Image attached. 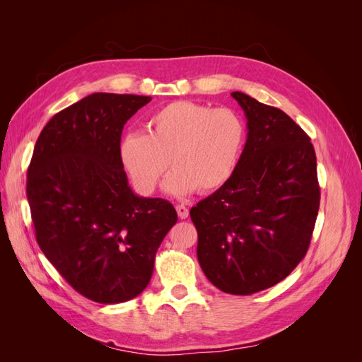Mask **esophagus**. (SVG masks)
I'll return each mask as SVG.
<instances>
[{
    "instance_id": "obj_1",
    "label": "esophagus",
    "mask_w": 362,
    "mask_h": 362,
    "mask_svg": "<svg viewBox=\"0 0 362 362\" xmlns=\"http://www.w3.org/2000/svg\"><path fill=\"white\" fill-rule=\"evenodd\" d=\"M175 208H177V213H178L180 218H187V217H189V208L185 206V205L178 204Z\"/></svg>"
}]
</instances>
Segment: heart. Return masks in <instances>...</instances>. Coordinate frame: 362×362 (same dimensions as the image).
<instances>
[{
	"mask_svg": "<svg viewBox=\"0 0 362 362\" xmlns=\"http://www.w3.org/2000/svg\"><path fill=\"white\" fill-rule=\"evenodd\" d=\"M243 144L245 125L231 108L175 101L151 116L148 134L124 136L119 157L140 193L154 192L170 164L169 193H206L231 178Z\"/></svg>",
	"mask_w": 362,
	"mask_h": 362,
	"instance_id": "heart-1",
	"label": "heart"
}]
</instances>
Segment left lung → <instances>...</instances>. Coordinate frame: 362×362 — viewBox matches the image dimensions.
Wrapping results in <instances>:
<instances>
[{"label": "left lung", "mask_w": 362, "mask_h": 362, "mask_svg": "<svg viewBox=\"0 0 362 362\" xmlns=\"http://www.w3.org/2000/svg\"><path fill=\"white\" fill-rule=\"evenodd\" d=\"M231 96L247 119L234 173L192 206L198 261L214 287L247 296L286 279L308 250L320 187L310 137L276 107Z\"/></svg>", "instance_id": "obj_1"}]
</instances>
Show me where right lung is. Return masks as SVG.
<instances>
[{"instance_id": "obj_1", "label": "right lung", "mask_w": 362, "mask_h": 362, "mask_svg": "<svg viewBox=\"0 0 362 362\" xmlns=\"http://www.w3.org/2000/svg\"><path fill=\"white\" fill-rule=\"evenodd\" d=\"M151 96L92 93L51 117L27 172L36 240L60 275L98 303L134 299L178 216L169 201L137 196L119 144Z\"/></svg>"}]
</instances>
